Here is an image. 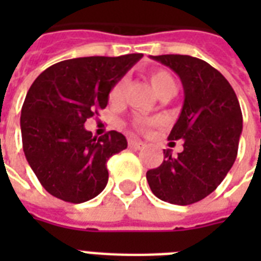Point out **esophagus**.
Returning <instances> with one entry per match:
<instances>
[{
  "label": "esophagus",
  "mask_w": 261,
  "mask_h": 261,
  "mask_svg": "<svg viewBox=\"0 0 261 261\" xmlns=\"http://www.w3.org/2000/svg\"><path fill=\"white\" fill-rule=\"evenodd\" d=\"M128 146L133 147V149H142L145 146V143L138 141V139H128Z\"/></svg>",
  "instance_id": "obj_1"
}]
</instances>
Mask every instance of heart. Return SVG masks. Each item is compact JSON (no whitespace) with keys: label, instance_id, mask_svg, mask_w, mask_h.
I'll list each match as a JSON object with an SVG mask.
<instances>
[{"label":"heart","instance_id":"heart-1","mask_svg":"<svg viewBox=\"0 0 261 261\" xmlns=\"http://www.w3.org/2000/svg\"><path fill=\"white\" fill-rule=\"evenodd\" d=\"M150 84L154 92L159 96L161 92L167 89H171V88H174V80L171 75V73L167 70H163V69H157V70L151 71L150 74ZM123 89H124V80H119L118 83H115V85L111 88L110 90V98L111 102H116L120 100L123 94ZM154 120H145V122H139L138 127L141 128H146V127L154 124Z\"/></svg>","mask_w":261,"mask_h":261}]
</instances>
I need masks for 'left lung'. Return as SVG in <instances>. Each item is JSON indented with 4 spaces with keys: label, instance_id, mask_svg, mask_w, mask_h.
<instances>
[{
    "label": "left lung",
    "instance_id": "obj_1",
    "mask_svg": "<svg viewBox=\"0 0 261 261\" xmlns=\"http://www.w3.org/2000/svg\"><path fill=\"white\" fill-rule=\"evenodd\" d=\"M150 58L172 69L182 84L184 104L168 139H182L184 150L177 155L164 150V161L146 178L157 198L187 206L208 196L233 167L243 114L229 81L207 62L190 55Z\"/></svg>",
    "mask_w": 261,
    "mask_h": 261
}]
</instances>
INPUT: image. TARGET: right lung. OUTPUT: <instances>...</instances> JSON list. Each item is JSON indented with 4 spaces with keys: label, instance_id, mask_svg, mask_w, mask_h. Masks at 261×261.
Instances as JSON below:
<instances>
[{
    "label": "right lung",
    "instance_id": "add662e5",
    "mask_svg": "<svg viewBox=\"0 0 261 261\" xmlns=\"http://www.w3.org/2000/svg\"><path fill=\"white\" fill-rule=\"evenodd\" d=\"M142 57L67 59L31 85L20 118L22 150L48 194L83 203L106 188L107 161L126 149L127 139L114 130L97 138L84 124L106 108L111 88Z\"/></svg>",
    "mask_w": 261,
    "mask_h": 261
}]
</instances>
